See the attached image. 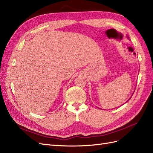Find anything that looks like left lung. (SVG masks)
<instances>
[{
    "label": "left lung",
    "instance_id": "8db88e82",
    "mask_svg": "<svg viewBox=\"0 0 153 153\" xmlns=\"http://www.w3.org/2000/svg\"><path fill=\"white\" fill-rule=\"evenodd\" d=\"M133 94H134V93H133ZM132 95H133V94H132ZM132 96H131V97H132ZM131 97H130V98H129V100H130V99H131Z\"/></svg>",
    "mask_w": 153,
    "mask_h": 153
}]
</instances>
